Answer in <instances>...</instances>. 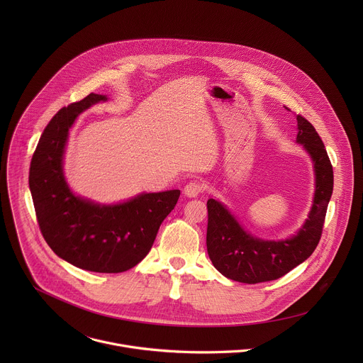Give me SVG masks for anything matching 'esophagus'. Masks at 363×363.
I'll use <instances>...</instances> for the list:
<instances>
[{
  "mask_svg": "<svg viewBox=\"0 0 363 363\" xmlns=\"http://www.w3.org/2000/svg\"><path fill=\"white\" fill-rule=\"evenodd\" d=\"M204 184L201 183V182H197V180H194V182H190V183H187L186 184V187H184V194L187 196V197H197L199 194H201L203 191H204Z\"/></svg>",
  "mask_w": 363,
  "mask_h": 363,
  "instance_id": "esophagus-1",
  "label": "esophagus"
}]
</instances>
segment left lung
I'll return each mask as SVG.
<instances>
[{
    "mask_svg": "<svg viewBox=\"0 0 363 363\" xmlns=\"http://www.w3.org/2000/svg\"><path fill=\"white\" fill-rule=\"evenodd\" d=\"M296 121L299 130L296 141L305 147L313 160L315 191L309 218L295 236L278 242L253 238L225 206L213 199L207 201L208 256L213 267L229 279L243 284L278 279L309 259L320 242L333 194V166L311 123L301 114L296 116Z\"/></svg>",
    "mask_w": 363,
    "mask_h": 363,
    "instance_id": "1",
    "label": "left lung"
}]
</instances>
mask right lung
Instances as JSON below:
<instances>
[{
	"label": "right lung",
	"mask_w": 363,
	"mask_h": 363,
	"mask_svg": "<svg viewBox=\"0 0 363 363\" xmlns=\"http://www.w3.org/2000/svg\"><path fill=\"white\" fill-rule=\"evenodd\" d=\"M101 101L107 98L89 94L57 111L32 156L29 189L40 232L52 252L78 268L114 274L135 267L150 253L180 190L140 194L117 206L72 194L62 173L68 131L79 113Z\"/></svg>",
	"instance_id": "add662e5"
}]
</instances>
